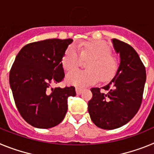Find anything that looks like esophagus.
Segmentation results:
<instances>
[{
    "mask_svg": "<svg viewBox=\"0 0 154 154\" xmlns=\"http://www.w3.org/2000/svg\"><path fill=\"white\" fill-rule=\"evenodd\" d=\"M75 90L77 95H80V94H82V88H79V87H76Z\"/></svg>",
    "mask_w": 154,
    "mask_h": 154,
    "instance_id": "34e87169",
    "label": "esophagus"
}]
</instances>
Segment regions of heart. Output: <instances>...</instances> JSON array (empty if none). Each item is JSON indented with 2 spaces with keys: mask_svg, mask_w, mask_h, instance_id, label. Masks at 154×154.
Instances as JSON below:
<instances>
[{
  "mask_svg": "<svg viewBox=\"0 0 154 154\" xmlns=\"http://www.w3.org/2000/svg\"><path fill=\"white\" fill-rule=\"evenodd\" d=\"M80 58L87 60V69L68 75L67 82L72 85L85 86L96 83L99 79L107 82L115 75L119 66L116 58L111 54L109 46L102 41L91 40L69 46L62 57V67L67 72L75 70L79 65Z\"/></svg>",
  "mask_w": 154,
  "mask_h": 154,
  "instance_id": "heart-1",
  "label": "heart"
}]
</instances>
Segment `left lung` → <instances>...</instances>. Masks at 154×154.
Returning a JSON list of instances; mask_svg holds the SVG:
<instances>
[{
  "mask_svg": "<svg viewBox=\"0 0 154 154\" xmlns=\"http://www.w3.org/2000/svg\"><path fill=\"white\" fill-rule=\"evenodd\" d=\"M120 63L112 79L103 87L92 88L88 111L93 123L104 130H114L131 120L138 112L146 82V70L137 51L123 42L112 39Z\"/></svg>",
  "mask_w": 154,
  "mask_h": 154,
  "instance_id": "8db88e82",
  "label": "left lung"
}]
</instances>
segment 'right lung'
<instances>
[{
    "instance_id": "right-lung-1",
    "label": "right lung",
    "mask_w": 154,
    "mask_h": 154,
    "mask_svg": "<svg viewBox=\"0 0 154 154\" xmlns=\"http://www.w3.org/2000/svg\"><path fill=\"white\" fill-rule=\"evenodd\" d=\"M72 39H47L26 45L19 51L9 75L16 106L23 119L41 129L63 120L68 98L75 87H55L65 77L62 59Z\"/></svg>"
}]
</instances>
